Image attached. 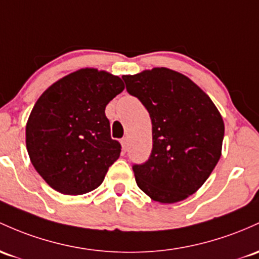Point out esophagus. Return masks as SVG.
<instances>
[{
    "label": "esophagus",
    "mask_w": 259,
    "mask_h": 259,
    "mask_svg": "<svg viewBox=\"0 0 259 259\" xmlns=\"http://www.w3.org/2000/svg\"><path fill=\"white\" fill-rule=\"evenodd\" d=\"M120 144H121V151H123V153H125L127 150V139L126 138L121 139Z\"/></svg>",
    "instance_id": "34e87169"
}]
</instances>
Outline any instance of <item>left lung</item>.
<instances>
[{"label": "left lung", "instance_id": "1", "mask_svg": "<svg viewBox=\"0 0 259 259\" xmlns=\"http://www.w3.org/2000/svg\"><path fill=\"white\" fill-rule=\"evenodd\" d=\"M123 79L152 123L150 158L133 166L136 184L158 203L184 200L203 186L220 160L223 116L209 96L177 71L153 67Z\"/></svg>", "mask_w": 259, "mask_h": 259}]
</instances>
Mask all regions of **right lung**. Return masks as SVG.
<instances>
[{
	"label": "right lung",
	"mask_w": 259,
	"mask_h": 259,
	"mask_svg": "<svg viewBox=\"0 0 259 259\" xmlns=\"http://www.w3.org/2000/svg\"><path fill=\"white\" fill-rule=\"evenodd\" d=\"M123 90L120 77L86 67L51 84L34 104L25 126L28 155L56 192L96 189L119 158L121 146L110 138L104 110Z\"/></svg>",
	"instance_id": "obj_1"
}]
</instances>
